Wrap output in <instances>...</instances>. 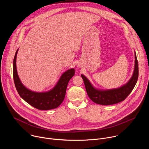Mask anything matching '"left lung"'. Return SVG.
Masks as SVG:
<instances>
[{"label": "left lung", "instance_id": "8db88e82", "mask_svg": "<svg viewBox=\"0 0 149 149\" xmlns=\"http://www.w3.org/2000/svg\"><path fill=\"white\" fill-rule=\"evenodd\" d=\"M135 64L133 74L129 81L123 86L113 89L100 90L95 88L83 74L81 77L90 98L95 103L100 105H112L124 100L133 90L139 77V65L136 52L134 51Z\"/></svg>", "mask_w": 149, "mask_h": 149}]
</instances>
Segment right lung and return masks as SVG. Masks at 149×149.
<instances>
[{
    "mask_svg": "<svg viewBox=\"0 0 149 149\" xmlns=\"http://www.w3.org/2000/svg\"><path fill=\"white\" fill-rule=\"evenodd\" d=\"M16 52L13 65V79L19 95L32 107L40 110H49L57 108L64 100L69 81L75 74V70L71 68L63 72L55 86L49 91L35 92L27 88L22 83L16 69Z\"/></svg>",
    "mask_w": 149,
    "mask_h": 149,
    "instance_id": "right-lung-1",
    "label": "right lung"
}]
</instances>
